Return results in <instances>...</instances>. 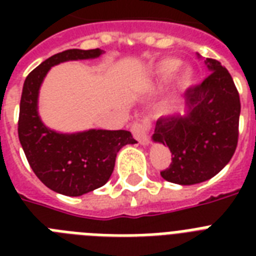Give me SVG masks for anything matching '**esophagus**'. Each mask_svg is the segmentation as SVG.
<instances>
[{
	"mask_svg": "<svg viewBox=\"0 0 256 256\" xmlns=\"http://www.w3.org/2000/svg\"><path fill=\"white\" fill-rule=\"evenodd\" d=\"M148 132H150V120L148 118L136 120V124L132 126V136H134V138L140 144H144V146H148L150 144V140H148Z\"/></svg>",
	"mask_w": 256,
	"mask_h": 256,
	"instance_id": "1",
	"label": "esophagus"
}]
</instances>
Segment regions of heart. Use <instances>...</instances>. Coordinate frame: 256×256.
I'll use <instances>...</instances> for the list:
<instances>
[{
  "label": "heart",
  "mask_w": 256,
  "mask_h": 256,
  "mask_svg": "<svg viewBox=\"0 0 256 256\" xmlns=\"http://www.w3.org/2000/svg\"><path fill=\"white\" fill-rule=\"evenodd\" d=\"M182 65V62L176 58H164L156 64L152 69V77L148 80V88H160L166 86L168 82L174 78L176 72ZM195 82V73L190 68H184L182 72H179L178 77L175 80V85L180 92H184L187 88H190Z\"/></svg>",
  "instance_id": "heart-1"
}]
</instances>
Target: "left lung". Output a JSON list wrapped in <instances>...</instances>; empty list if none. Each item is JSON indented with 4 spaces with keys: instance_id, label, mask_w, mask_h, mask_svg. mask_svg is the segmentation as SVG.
<instances>
[{
    "instance_id": "8db88e82",
    "label": "left lung",
    "mask_w": 256,
    "mask_h": 256,
    "mask_svg": "<svg viewBox=\"0 0 256 256\" xmlns=\"http://www.w3.org/2000/svg\"><path fill=\"white\" fill-rule=\"evenodd\" d=\"M204 65L211 74L186 90L184 114L160 118L152 134L154 142L171 152V164L160 171L162 178L182 186L215 176L230 162L238 144V90L220 62L206 58Z\"/></svg>"
}]
</instances>
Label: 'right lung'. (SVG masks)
<instances>
[{
    "label": "right lung",
    "instance_id": "1",
    "mask_svg": "<svg viewBox=\"0 0 256 256\" xmlns=\"http://www.w3.org/2000/svg\"><path fill=\"white\" fill-rule=\"evenodd\" d=\"M104 50L70 49L54 54L26 77L22 88L18 138L30 168L46 187L80 196L102 187L116 164V152L136 140L126 130H86L62 134L46 128L38 116V92L50 68L66 61L98 58Z\"/></svg>",
    "mask_w": 256,
    "mask_h": 256
}]
</instances>
